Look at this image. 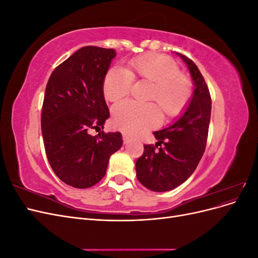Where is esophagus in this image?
<instances>
[{
  "mask_svg": "<svg viewBox=\"0 0 258 258\" xmlns=\"http://www.w3.org/2000/svg\"><path fill=\"white\" fill-rule=\"evenodd\" d=\"M122 140H123V143H129L130 141V137L126 134H122Z\"/></svg>",
  "mask_w": 258,
  "mask_h": 258,
  "instance_id": "esophagus-1",
  "label": "esophagus"
}]
</instances>
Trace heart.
Masks as SVG:
<instances>
[{"instance_id": "b5f03b06", "label": "heart", "mask_w": 258, "mask_h": 258, "mask_svg": "<svg viewBox=\"0 0 258 258\" xmlns=\"http://www.w3.org/2000/svg\"><path fill=\"white\" fill-rule=\"evenodd\" d=\"M136 79L153 83L150 99L157 101L169 117L181 114L189 103L191 98L189 79L179 72L173 59L160 53L142 54L131 59L126 69L108 70L102 85L105 98L118 101L126 97ZM159 106L154 102L122 101L113 107L114 124L129 135L142 134L161 122L162 113Z\"/></svg>"}]
</instances>
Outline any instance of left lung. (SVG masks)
Instances as JSON below:
<instances>
[{
    "mask_svg": "<svg viewBox=\"0 0 258 258\" xmlns=\"http://www.w3.org/2000/svg\"><path fill=\"white\" fill-rule=\"evenodd\" d=\"M176 54L188 68L195 90L184 114L171 126L155 131L158 142L144 145V153L136 162L139 182L153 191L172 190L183 184L197 168L207 145L210 91L197 66L184 54Z\"/></svg>",
    "mask_w": 258,
    "mask_h": 258,
    "instance_id": "1",
    "label": "left lung"
}]
</instances>
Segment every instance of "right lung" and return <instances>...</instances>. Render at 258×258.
Masks as SVG:
<instances>
[{
    "label": "right lung",
    "mask_w": 258,
    "mask_h": 258,
    "mask_svg": "<svg viewBox=\"0 0 258 258\" xmlns=\"http://www.w3.org/2000/svg\"><path fill=\"white\" fill-rule=\"evenodd\" d=\"M116 56L112 48L85 46L53 70L42 107V135L53 172L75 188L96 185L111 155L122 145L120 132L101 131L110 112L103 79Z\"/></svg>",
    "instance_id": "obj_1"
}]
</instances>
